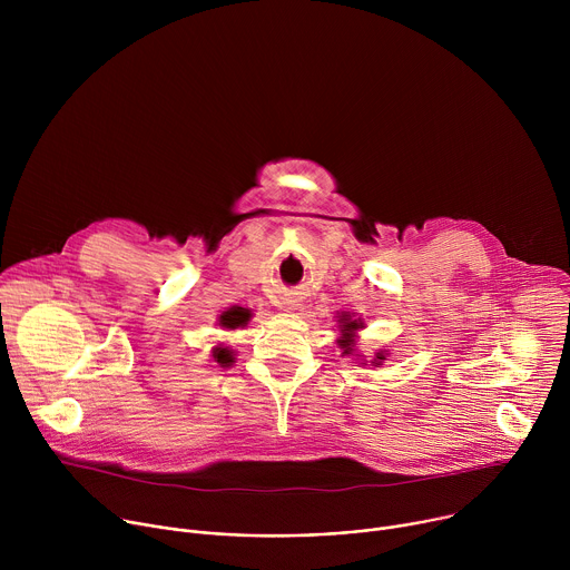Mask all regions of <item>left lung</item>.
<instances>
[{
    "label": "left lung",
    "instance_id": "8db88e82",
    "mask_svg": "<svg viewBox=\"0 0 570 570\" xmlns=\"http://www.w3.org/2000/svg\"><path fill=\"white\" fill-rule=\"evenodd\" d=\"M338 322H341V338H338V345H341L343 354H352V352H354V338H356V332H358V330H363V320H361V317H358V320H354L352 315L343 313ZM383 361H385V352H376V356H374L372 365H374V367H379Z\"/></svg>",
    "mask_w": 570,
    "mask_h": 570
}]
</instances>
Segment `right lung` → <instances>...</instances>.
Returning <instances> with one entry per match:
<instances>
[{
  "instance_id": "obj_1",
  "label": "right lung",
  "mask_w": 570,
  "mask_h": 570,
  "mask_svg": "<svg viewBox=\"0 0 570 570\" xmlns=\"http://www.w3.org/2000/svg\"><path fill=\"white\" fill-rule=\"evenodd\" d=\"M250 317H253V311H250V308L232 306V308H227V311L220 313L218 324H220V327H225V330H238V327H246ZM212 356H214V361H216L218 365H223V367H227V365L234 363V354H232V350H227V347H214Z\"/></svg>"
}]
</instances>
